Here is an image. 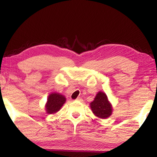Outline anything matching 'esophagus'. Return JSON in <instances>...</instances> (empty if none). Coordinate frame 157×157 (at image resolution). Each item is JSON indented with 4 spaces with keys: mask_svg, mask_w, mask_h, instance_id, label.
<instances>
[{
    "mask_svg": "<svg viewBox=\"0 0 157 157\" xmlns=\"http://www.w3.org/2000/svg\"><path fill=\"white\" fill-rule=\"evenodd\" d=\"M76 101H82L83 99L81 97H78L76 98Z\"/></svg>",
    "mask_w": 157,
    "mask_h": 157,
    "instance_id": "1",
    "label": "esophagus"
}]
</instances>
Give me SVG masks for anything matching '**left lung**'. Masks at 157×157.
I'll return each instance as SVG.
<instances>
[{"label":"left lung","instance_id":"obj_1","mask_svg":"<svg viewBox=\"0 0 157 157\" xmlns=\"http://www.w3.org/2000/svg\"><path fill=\"white\" fill-rule=\"evenodd\" d=\"M90 105L93 113L101 119H106L110 117L112 113L111 105L109 102L106 94L101 91L96 94L94 101H92Z\"/></svg>","mask_w":157,"mask_h":157}]
</instances>
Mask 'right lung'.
Returning <instances> with one entry per match:
<instances>
[{"instance_id":"right-lung-1","label":"right lung","mask_w":157,"mask_h":157,"mask_svg":"<svg viewBox=\"0 0 157 157\" xmlns=\"http://www.w3.org/2000/svg\"><path fill=\"white\" fill-rule=\"evenodd\" d=\"M66 101V98L58 93H53L48 96L46 108L48 113H55L60 110Z\"/></svg>"}]
</instances>
